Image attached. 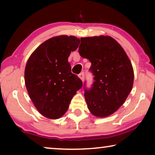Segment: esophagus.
Masks as SVG:
<instances>
[{
	"mask_svg": "<svg viewBox=\"0 0 155 155\" xmlns=\"http://www.w3.org/2000/svg\"><path fill=\"white\" fill-rule=\"evenodd\" d=\"M78 77L81 78V80L83 81H84V72H81V74H78Z\"/></svg>",
	"mask_w": 155,
	"mask_h": 155,
	"instance_id": "obj_1",
	"label": "esophagus"
}]
</instances>
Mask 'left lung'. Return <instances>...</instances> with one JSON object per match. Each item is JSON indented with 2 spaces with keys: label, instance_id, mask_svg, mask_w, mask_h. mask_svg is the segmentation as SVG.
<instances>
[{
  "label": "left lung",
  "instance_id": "left-lung-1",
  "mask_svg": "<svg viewBox=\"0 0 155 155\" xmlns=\"http://www.w3.org/2000/svg\"><path fill=\"white\" fill-rule=\"evenodd\" d=\"M80 55L91 63L94 82L85 98L91 114L105 117L114 114L127 100L133 88L134 72L127 53L110 36L81 38Z\"/></svg>",
  "mask_w": 155,
  "mask_h": 155
}]
</instances>
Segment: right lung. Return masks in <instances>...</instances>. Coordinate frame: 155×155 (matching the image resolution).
Here are the masks:
<instances>
[{
  "instance_id": "right-lung-1",
  "label": "right lung",
  "mask_w": 155,
  "mask_h": 155,
  "mask_svg": "<svg viewBox=\"0 0 155 155\" xmlns=\"http://www.w3.org/2000/svg\"><path fill=\"white\" fill-rule=\"evenodd\" d=\"M79 44L75 36L53 37L39 46L26 64L28 94L35 108L47 118L55 120L64 115L82 87V81L71 72L68 62L71 52Z\"/></svg>"
}]
</instances>
